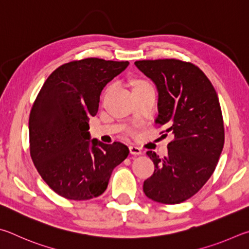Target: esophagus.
<instances>
[{
  "instance_id": "obj_1",
  "label": "esophagus",
  "mask_w": 249,
  "mask_h": 249,
  "mask_svg": "<svg viewBox=\"0 0 249 249\" xmlns=\"http://www.w3.org/2000/svg\"><path fill=\"white\" fill-rule=\"evenodd\" d=\"M129 149H130V153H131L132 155H141L142 154V150L139 146L131 145Z\"/></svg>"
}]
</instances>
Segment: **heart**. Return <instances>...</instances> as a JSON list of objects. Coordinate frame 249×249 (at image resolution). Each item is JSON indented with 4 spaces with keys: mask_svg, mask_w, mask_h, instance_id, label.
<instances>
[{
    "mask_svg": "<svg viewBox=\"0 0 249 249\" xmlns=\"http://www.w3.org/2000/svg\"><path fill=\"white\" fill-rule=\"evenodd\" d=\"M144 83H146V82H144V81H139V82H137V83H136V86H137V85H141V84H144Z\"/></svg>",
    "mask_w": 249,
    "mask_h": 249,
    "instance_id": "1",
    "label": "heart"
}]
</instances>
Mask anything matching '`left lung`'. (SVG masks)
Listing matches in <instances>:
<instances>
[{
	"label": "left lung",
	"instance_id": "obj_1",
	"mask_svg": "<svg viewBox=\"0 0 249 249\" xmlns=\"http://www.w3.org/2000/svg\"><path fill=\"white\" fill-rule=\"evenodd\" d=\"M155 83L159 116L155 122L171 133L168 154L152 151L154 173L144 180L147 198L164 204L186 201L202 188L214 172L224 145V124L214 87L197 65L177 59L136 61Z\"/></svg>",
	"mask_w": 249,
	"mask_h": 249
}]
</instances>
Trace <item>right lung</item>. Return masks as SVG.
<instances>
[{
    "label": "right lung",
    "instance_id": "add662e5",
    "mask_svg": "<svg viewBox=\"0 0 249 249\" xmlns=\"http://www.w3.org/2000/svg\"><path fill=\"white\" fill-rule=\"evenodd\" d=\"M128 65V61L74 60L55 69L37 95L29 115L30 156L39 175L61 197H98L113 168L129 155L127 145L89 141V132L103 89Z\"/></svg>",
    "mask_w": 249,
    "mask_h": 249
}]
</instances>
